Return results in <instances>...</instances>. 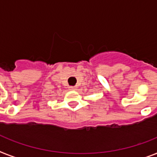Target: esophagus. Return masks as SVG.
<instances>
[{
  "label": "esophagus",
  "mask_w": 157,
  "mask_h": 157,
  "mask_svg": "<svg viewBox=\"0 0 157 157\" xmlns=\"http://www.w3.org/2000/svg\"><path fill=\"white\" fill-rule=\"evenodd\" d=\"M70 90H77V88H78V86H70Z\"/></svg>",
  "instance_id": "esophagus-1"
}]
</instances>
